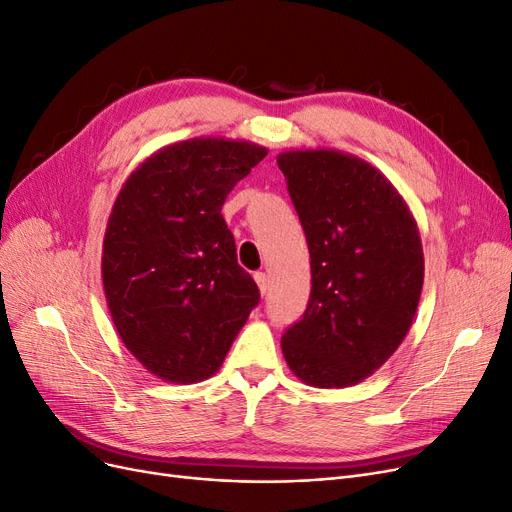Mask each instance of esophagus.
<instances>
[{
	"label": "esophagus",
	"instance_id": "esophagus-1",
	"mask_svg": "<svg viewBox=\"0 0 512 512\" xmlns=\"http://www.w3.org/2000/svg\"><path fill=\"white\" fill-rule=\"evenodd\" d=\"M255 282H257V287H259V293L261 295H266L268 293V276L266 274H263V272H257L255 274Z\"/></svg>",
	"mask_w": 512,
	"mask_h": 512
}]
</instances>
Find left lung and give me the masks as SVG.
<instances>
[{"instance_id":"obj_1","label":"left lung","mask_w":512,"mask_h":512,"mask_svg":"<svg viewBox=\"0 0 512 512\" xmlns=\"http://www.w3.org/2000/svg\"><path fill=\"white\" fill-rule=\"evenodd\" d=\"M306 232L308 308L280 339L301 382L346 388L405 339L424 285L422 240L407 202L369 162L335 149L276 158Z\"/></svg>"}]
</instances>
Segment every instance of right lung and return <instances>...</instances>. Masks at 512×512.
<instances>
[{"label":"right lung","instance_id":"obj_1","mask_svg":"<svg viewBox=\"0 0 512 512\" xmlns=\"http://www.w3.org/2000/svg\"><path fill=\"white\" fill-rule=\"evenodd\" d=\"M266 156L261 145L215 137L166 145L111 208L101 259L109 314L132 356L164 382L215 375L259 304L221 206Z\"/></svg>","mask_w":512,"mask_h":512}]
</instances>
